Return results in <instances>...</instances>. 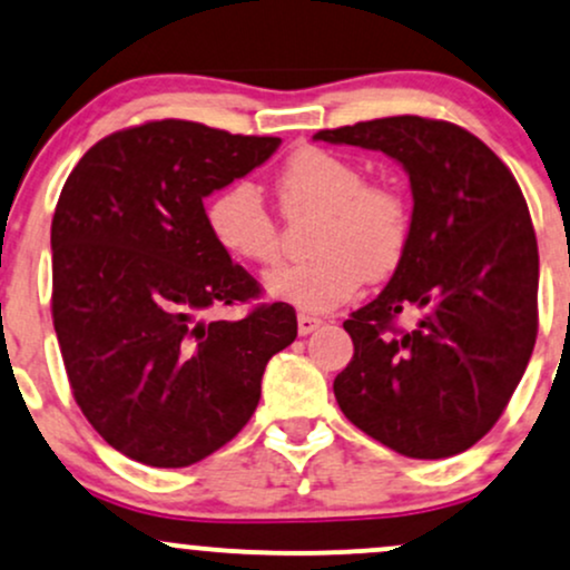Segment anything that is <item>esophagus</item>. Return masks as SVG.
<instances>
[{
    "label": "esophagus",
    "mask_w": 570,
    "mask_h": 570,
    "mask_svg": "<svg viewBox=\"0 0 570 570\" xmlns=\"http://www.w3.org/2000/svg\"><path fill=\"white\" fill-rule=\"evenodd\" d=\"M320 325H323V320L320 317H315V315H298V334L302 336H306V334H312V331H317Z\"/></svg>",
    "instance_id": "obj_1"
}]
</instances>
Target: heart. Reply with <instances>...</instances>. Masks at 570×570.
Returning a JSON list of instances; mask_svg holds the SVG:
<instances>
[{"instance_id":"heart-1","label":"heart","mask_w":570,"mask_h":570,"mask_svg":"<svg viewBox=\"0 0 570 570\" xmlns=\"http://www.w3.org/2000/svg\"><path fill=\"white\" fill-rule=\"evenodd\" d=\"M277 194L287 215L317 209L312 253L304 264L266 277L268 296L304 312L347 302L363 279L380 283L406 255L412 217L390 185L366 183L361 166L323 147H302L283 164ZM207 228L223 253L242 264L272 266L279 258V226L250 180H234L207 202Z\"/></svg>"}]
</instances>
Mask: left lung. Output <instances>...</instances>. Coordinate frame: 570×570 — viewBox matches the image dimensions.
Returning a JSON list of instances; mask_svg holds the SVG:
<instances>
[{
	"mask_svg": "<svg viewBox=\"0 0 570 570\" xmlns=\"http://www.w3.org/2000/svg\"><path fill=\"white\" fill-rule=\"evenodd\" d=\"M406 169L412 232L385 291L344 320L355 355L334 380L350 423L399 455L474 446L507 409L539 334V245L509 166L446 120L395 115L317 131ZM417 311L412 330L394 317Z\"/></svg>",
	"mask_w": 570,
	"mask_h": 570,
	"instance_id": "8db88e82",
	"label": "left lung"
}]
</instances>
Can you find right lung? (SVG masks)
<instances>
[{"mask_svg":"<svg viewBox=\"0 0 570 570\" xmlns=\"http://www.w3.org/2000/svg\"><path fill=\"white\" fill-rule=\"evenodd\" d=\"M277 147L150 120L99 139L63 183L50 226L63 368L94 431L137 463L185 469L228 444L258 406L268 357L298 334L283 302L207 317L261 285L217 247L204 199Z\"/></svg>","mask_w":570,"mask_h":570,"instance_id":"obj_1","label":"right lung"}]
</instances>
